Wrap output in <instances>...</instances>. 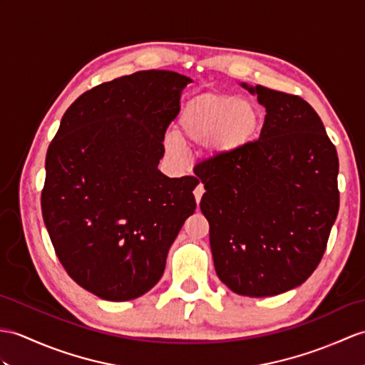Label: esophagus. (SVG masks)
Segmentation results:
<instances>
[{
  "mask_svg": "<svg viewBox=\"0 0 365 365\" xmlns=\"http://www.w3.org/2000/svg\"><path fill=\"white\" fill-rule=\"evenodd\" d=\"M203 192H205V188H203L202 183H199V185L196 186V190H194V197H196L197 205H199V202H200V199H202V196H203Z\"/></svg>",
  "mask_w": 365,
  "mask_h": 365,
  "instance_id": "1",
  "label": "esophagus"
}]
</instances>
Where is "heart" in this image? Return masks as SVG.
Here are the masks:
<instances>
[{"label": "heart", "mask_w": 365, "mask_h": 365, "mask_svg": "<svg viewBox=\"0 0 365 365\" xmlns=\"http://www.w3.org/2000/svg\"><path fill=\"white\" fill-rule=\"evenodd\" d=\"M261 113L250 101L227 93H203L185 104L177 123V140L185 146H208L216 158L238 154L258 137ZM166 152L182 160L179 143L166 140Z\"/></svg>", "instance_id": "obj_1"}]
</instances>
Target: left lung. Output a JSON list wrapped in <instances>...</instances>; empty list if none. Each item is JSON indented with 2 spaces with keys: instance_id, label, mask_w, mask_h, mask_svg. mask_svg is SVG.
Here are the masks:
<instances>
[{
  "instance_id": "obj_1",
  "label": "left lung",
  "mask_w": 365,
  "mask_h": 365,
  "mask_svg": "<svg viewBox=\"0 0 365 365\" xmlns=\"http://www.w3.org/2000/svg\"><path fill=\"white\" fill-rule=\"evenodd\" d=\"M266 118L257 141L200 166V210L221 282L272 297L307 282L324 257L339 211V158L307 101L241 83Z\"/></svg>"
}]
</instances>
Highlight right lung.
<instances>
[{"instance_id": "1", "label": "right lung", "mask_w": 365, "mask_h": 365, "mask_svg": "<svg viewBox=\"0 0 365 365\" xmlns=\"http://www.w3.org/2000/svg\"><path fill=\"white\" fill-rule=\"evenodd\" d=\"M190 82L148 70L101 83L68 107L49 144L46 230L68 275L101 299L125 302L150 291L196 210V177L169 179L157 168Z\"/></svg>"}]
</instances>
